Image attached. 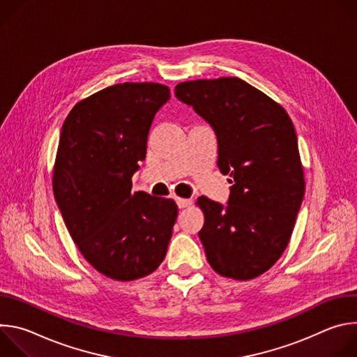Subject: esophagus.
I'll use <instances>...</instances> for the list:
<instances>
[{
	"label": "esophagus",
	"mask_w": 357,
	"mask_h": 357,
	"mask_svg": "<svg viewBox=\"0 0 357 357\" xmlns=\"http://www.w3.org/2000/svg\"><path fill=\"white\" fill-rule=\"evenodd\" d=\"M176 205L179 209H183V208H188L192 205V199H183V197H176Z\"/></svg>",
	"instance_id": "34e87169"
}]
</instances>
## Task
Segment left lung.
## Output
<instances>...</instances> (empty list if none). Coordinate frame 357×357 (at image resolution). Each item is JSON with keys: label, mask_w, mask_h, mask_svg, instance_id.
I'll return each instance as SVG.
<instances>
[{"label": "left lung", "mask_w": 357, "mask_h": 357, "mask_svg": "<svg viewBox=\"0 0 357 357\" xmlns=\"http://www.w3.org/2000/svg\"><path fill=\"white\" fill-rule=\"evenodd\" d=\"M215 131L218 167L229 175L227 205L197 197L205 215L199 238L220 275L251 280L270 270L291 238L305 193L295 128L287 112L238 77L175 87Z\"/></svg>", "instance_id": "1"}]
</instances>
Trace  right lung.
Masks as SVG:
<instances>
[{"label":"right lung","instance_id":"add662e5","mask_svg":"<svg viewBox=\"0 0 357 357\" xmlns=\"http://www.w3.org/2000/svg\"><path fill=\"white\" fill-rule=\"evenodd\" d=\"M169 98L164 84H114L79 101L62 126L52 182L58 208L83 257L117 281L154 273L176 222L172 199L131 192L152 121Z\"/></svg>","mask_w":357,"mask_h":357}]
</instances>
